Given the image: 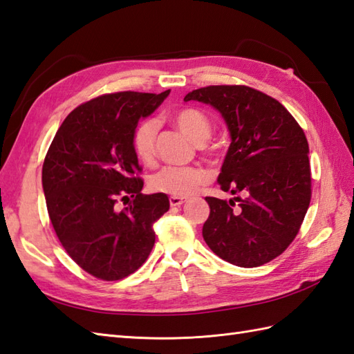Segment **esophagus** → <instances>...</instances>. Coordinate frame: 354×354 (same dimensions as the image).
Returning <instances> with one entry per match:
<instances>
[{"label":"esophagus","instance_id":"34e87169","mask_svg":"<svg viewBox=\"0 0 354 354\" xmlns=\"http://www.w3.org/2000/svg\"><path fill=\"white\" fill-rule=\"evenodd\" d=\"M183 203H186V198H183V197H171V198H169V204H171L172 207L182 206Z\"/></svg>","mask_w":354,"mask_h":354}]
</instances>
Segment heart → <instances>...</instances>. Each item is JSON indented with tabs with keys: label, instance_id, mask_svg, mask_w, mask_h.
Here are the masks:
<instances>
[{
	"label": "heart",
	"instance_id": "obj_1",
	"mask_svg": "<svg viewBox=\"0 0 354 354\" xmlns=\"http://www.w3.org/2000/svg\"><path fill=\"white\" fill-rule=\"evenodd\" d=\"M172 121L195 145L206 142L212 133L209 118L198 109H180L172 116ZM157 130H159V122L153 118H148L140 122L133 133V148L139 159L145 163H150L154 159ZM209 180V172L201 167H167L156 172L150 180V185L156 192L168 194L172 197H189Z\"/></svg>",
	"mask_w": 354,
	"mask_h": 354
}]
</instances>
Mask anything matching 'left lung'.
Wrapping results in <instances>:
<instances>
[{"label": "left lung", "mask_w": 354, "mask_h": 354, "mask_svg": "<svg viewBox=\"0 0 354 354\" xmlns=\"http://www.w3.org/2000/svg\"><path fill=\"white\" fill-rule=\"evenodd\" d=\"M185 101L221 113L232 142L218 183L225 192L243 194L229 203L206 197L204 241L223 261L242 268L272 261L297 236L310 203L304 131L277 100L248 86H207Z\"/></svg>", "instance_id": "8db88e82"}]
</instances>
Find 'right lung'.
Listing matches in <instances>:
<instances>
[{"instance_id":"obj_1","label":"right lung","mask_w":354,"mask_h":354,"mask_svg":"<svg viewBox=\"0 0 354 354\" xmlns=\"http://www.w3.org/2000/svg\"><path fill=\"white\" fill-rule=\"evenodd\" d=\"M169 92H116L78 106L45 156L42 187L51 224L73 261L97 279L135 272L153 250L154 223L169 209L167 194L140 192L133 148L139 120ZM120 199L128 203L124 209Z\"/></svg>"}]
</instances>
